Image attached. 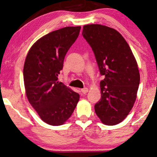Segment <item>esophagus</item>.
<instances>
[{"label":"esophagus","instance_id":"1","mask_svg":"<svg viewBox=\"0 0 157 157\" xmlns=\"http://www.w3.org/2000/svg\"><path fill=\"white\" fill-rule=\"evenodd\" d=\"M81 92H82L83 94H86L88 92V88L85 87V88H83V89H81Z\"/></svg>","mask_w":157,"mask_h":157}]
</instances>
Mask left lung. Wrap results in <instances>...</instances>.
<instances>
[{
    "label": "left lung",
    "instance_id": "1",
    "mask_svg": "<svg viewBox=\"0 0 157 157\" xmlns=\"http://www.w3.org/2000/svg\"><path fill=\"white\" fill-rule=\"evenodd\" d=\"M82 35L92 48L101 75V99L94 111L101 122L115 125L133 107L140 75L133 53L118 31L99 24L84 25Z\"/></svg>",
    "mask_w": 157,
    "mask_h": 157
}]
</instances>
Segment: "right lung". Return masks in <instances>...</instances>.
Instances as JSON below:
<instances>
[{
    "instance_id": "add662e5",
    "label": "right lung",
    "mask_w": 157,
    "mask_h": 157,
    "mask_svg": "<svg viewBox=\"0 0 157 157\" xmlns=\"http://www.w3.org/2000/svg\"><path fill=\"white\" fill-rule=\"evenodd\" d=\"M80 29V26L65 27L44 35L26 56L23 67L26 95L41 120L50 125L65 123L79 101V94L57 81V76Z\"/></svg>"
}]
</instances>
